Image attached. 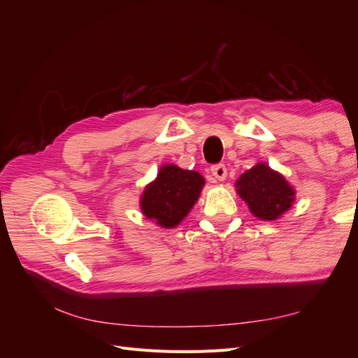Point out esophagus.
Returning <instances> with one entry per match:
<instances>
[{
	"label": "esophagus",
	"mask_w": 358,
	"mask_h": 358,
	"mask_svg": "<svg viewBox=\"0 0 358 358\" xmlns=\"http://www.w3.org/2000/svg\"><path fill=\"white\" fill-rule=\"evenodd\" d=\"M210 171H212V175L218 179V180H225V178H227V169H225V166L224 164H216V166H213L212 169H210Z\"/></svg>",
	"instance_id": "obj_1"
}]
</instances>
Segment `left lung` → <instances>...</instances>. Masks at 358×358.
<instances>
[{
  "mask_svg": "<svg viewBox=\"0 0 358 358\" xmlns=\"http://www.w3.org/2000/svg\"><path fill=\"white\" fill-rule=\"evenodd\" d=\"M236 191L255 218L262 221L279 220L296 201L294 187L266 162H257L246 170L236 180Z\"/></svg>",
  "mask_w": 358,
  "mask_h": 358,
  "instance_id": "8db88e82",
  "label": "left lung"
}]
</instances>
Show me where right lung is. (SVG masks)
Returning <instances> with one entry per match:
<instances>
[{
  "instance_id": "right-lung-1",
  "label": "right lung",
  "mask_w": 358,
  "mask_h": 358,
  "mask_svg": "<svg viewBox=\"0 0 358 358\" xmlns=\"http://www.w3.org/2000/svg\"><path fill=\"white\" fill-rule=\"evenodd\" d=\"M199 171L164 164L157 178L145 187L140 197V210L162 229H175L197 203L204 187Z\"/></svg>"
}]
</instances>
